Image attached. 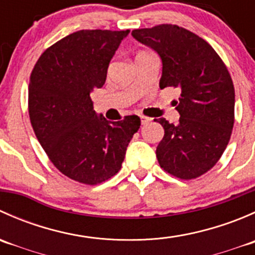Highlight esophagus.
<instances>
[{
	"label": "esophagus",
	"instance_id": "esophagus-1",
	"mask_svg": "<svg viewBox=\"0 0 255 255\" xmlns=\"http://www.w3.org/2000/svg\"><path fill=\"white\" fill-rule=\"evenodd\" d=\"M150 118H148V117H144V116H142V117H140V122H142V125L143 126H145V125H148L149 122H150Z\"/></svg>",
	"mask_w": 255,
	"mask_h": 255
}]
</instances>
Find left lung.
<instances>
[{
    "label": "left lung",
    "instance_id": "obj_1",
    "mask_svg": "<svg viewBox=\"0 0 255 255\" xmlns=\"http://www.w3.org/2000/svg\"><path fill=\"white\" fill-rule=\"evenodd\" d=\"M133 38L161 60L160 89L177 87L179 123L154 120L164 128L156 158L165 171L189 180L218 161L235 123V87L227 68L210 44L174 24L134 29Z\"/></svg>",
    "mask_w": 255,
    "mask_h": 255
}]
</instances>
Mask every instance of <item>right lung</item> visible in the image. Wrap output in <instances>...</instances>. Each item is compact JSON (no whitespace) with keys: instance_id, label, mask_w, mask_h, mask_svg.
<instances>
[{"instance_id":"add662e5","label":"right lung","mask_w":255,"mask_h":255,"mask_svg":"<svg viewBox=\"0 0 255 255\" xmlns=\"http://www.w3.org/2000/svg\"><path fill=\"white\" fill-rule=\"evenodd\" d=\"M129 30H79L48 48L30 75L29 117L51 163L68 177L96 185L118 173L140 118L109 122L94 110L110 61Z\"/></svg>"}]
</instances>
